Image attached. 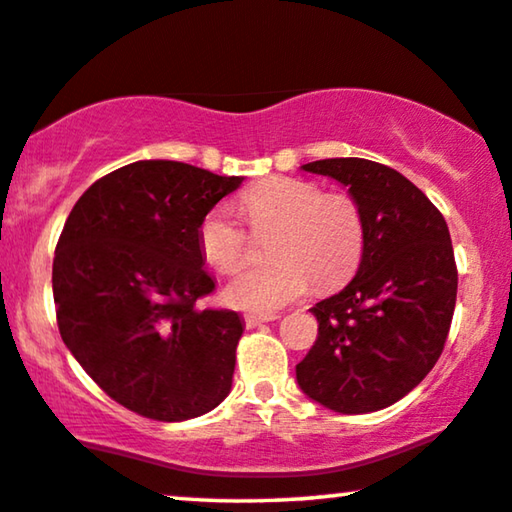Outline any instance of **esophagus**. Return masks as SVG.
<instances>
[{"instance_id": "esophagus-1", "label": "esophagus", "mask_w": 512, "mask_h": 512, "mask_svg": "<svg viewBox=\"0 0 512 512\" xmlns=\"http://www.w3.org/2000/svg\"><path fill=\"white\" fill-rule=\"evenodd\" d=\"M281 316H276V313H248L245 316V327H257L262 323H269V320H276Z\"/></svg>"}]
</instances>
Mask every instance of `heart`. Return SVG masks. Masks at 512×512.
<instances>
[{
	"instance_id": "b5f03b06",
	"label": "heart",
	"mask_w": 512,
	"mask_h": 512,
	"mask_svg": "<svg viewBox=\"0 0 512 512\" xmlns=\"http://www.w3.org/2000/svg\"><path fill=\"white\" fill-rule=\"evenodd\" d=\"M238 208L252 234H278L271 243L276 262L243 271L224 288L236 309L274 313L302 299L313 281L325 290L346 283L363 262L365 215L349 194L299 177H269L245 189ZM199 250L213 269L236 274L248 262L250 234L227 206H215L199 224Z\"/></svg>"
}]
</instances>
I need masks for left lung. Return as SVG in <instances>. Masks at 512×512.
<instances>
[{
	"label": "left lung",
	"mask_w": 512,
	"mask_h": 512,
	"mask_svg": "<svg viewBox=\"0 0 512 512\" xmlns=\"http://www.w3.org/2000/svg\"><path fill=\"white\" fill-rule=\"evenodd\" d=\"M302 168L349 187L363 208L367 243L356 278L311 309L318 339L297 365V381L327 410H384L445 349L459 285L447 222L419 187L384 163L349 156Z\"/></svg>",
	"instance_id": "obj_1"
}]
</instances>
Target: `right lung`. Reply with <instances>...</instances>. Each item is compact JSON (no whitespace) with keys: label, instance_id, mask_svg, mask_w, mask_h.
Returning a JSON list of instances; mask_svg holds the SVG:
<instances>
[{"label":"right lung","instance_id":"add662e5","mask_svg":"<svg viewBox=\"0 0 512 512\" xmlns=\"http://www.w3.org/2000/svg\"><path fill=\"white\" fill-rule=\"evenodd\" d=\"M243 177L135 161L100 177L67 217L53 257L60 337L88 377L154 421L201 417L227 398L243 323L201 309L215 290L199 224Z\"/></svg>","mask_w":512,"mask_h":512}]
</instances>
